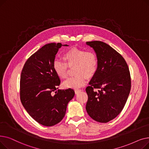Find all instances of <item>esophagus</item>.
<instances>
[{
	"mask_svg": "<svg viewBox=\"0 0 149 149\" xmlns=\"http://www.w3.org/2000/svg\"><path fill=\"white\" fill-rule=\"evenodd\" d=\"M81 91V89H75V93H77L78 92H79Z\"/></svg>",
	"mask_w": 149,
	"mask_h": 149,
	"instance_id": "obj_1",
	"label": "esophagus"
}]
</instances>
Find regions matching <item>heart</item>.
<instances>
[{
  "mask_svg": "<svg viewBox=\"0 0 149 149\" xmlns=\"http://www.w3.org/2000/svg\"><path fill=\"white\" fill-rule=\"evenodd\" d=\"M65 62L58 60L53 62V69L56 74L63 79L68 75V69L74 66V76L70 77L63 83L64 87L67 88H79L86 83V79L91 78L96 74L98 60L95 52L92 51L72 48L63 55Z\"/></svg>",
  "mask_w": 149,
  "mask_h": 149,
  "instance_id": "b5f03b06",
  "label": "heart"
}]
</instances>
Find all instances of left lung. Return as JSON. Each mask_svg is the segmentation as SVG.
I'll list each match as a JSON object with an SVG mask.
<instances>
[{
    "label": "left lung",
    "instance_id": "8db88e82",
    "mask_svg": "<svg viewBox=\"0 0 149 149\" xmlns=\"http://www.w3.org/2000/svg\"><path fill=\"white\" fill-rule=\"evenodd\" d=\"M98 60L96 74L86 88L88 99L86 109L96 121L106 123L123 109L131 89L129 67L121 55L101 41L87 42Z\"/></svg>",
    "mask_w": 149,
    "mask_h": 149
}]
</instances>
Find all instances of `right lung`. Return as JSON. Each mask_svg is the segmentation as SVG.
Listing matches in <instances>:
<instances>
[{
    "instance_id": "obj_1",
    "label": "right lung",
    "mask_w": 149,
    "mask_h": 149,
    "mask_svg": "<svg viewBox=\"0 0 149 149\" xmlns=\"http://www.w3.org/2000/svg\"><path fill=\"white\" fill-rule=\"evenodd\" d=\"M61 46L60 43L44 45L28 58L21 72L22 104L34 120L45 126H54L62 120L68 103L75 95L70 88L58 89L52 95L60 84L53 62Z\"/></svg>"
}]
</instances>
